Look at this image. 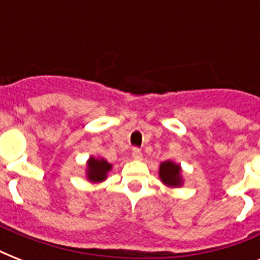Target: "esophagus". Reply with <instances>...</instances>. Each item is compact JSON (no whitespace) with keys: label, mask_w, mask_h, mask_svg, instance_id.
<instances>
[{"label":"esophagus","mask_w":260,"mask_h":260,"mask_svg":"<svg viewBox=\"0 0 260 260\" xmlns=\"http://www.w3.org/2000/svg\"><path fill=\"white\" fill-rule=\"evenodd\" d=\"M132 158H134L135 160H142V158H143L142 150H140V148H136V147H135L134 150H132Z\"/></svg>","instance_id":"1"}]
</instances>
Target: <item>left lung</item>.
<instances>
[{"mask_svg":"<svg viewBox=\"0 0 260 260\" xmlns=\"http://www.w3.org/2000/svg\"><path fill=\"white\" fill-rule=\"evenodd\" d=\"M159 177L162 179L165 185L171 186V187H178L182 185L181 177V166L177 163L166 160L160 163L159 166Z\"/></svg>","mask_w":260,"mask_h":260,"instance_id":"left-lung-1","label":"left lung"}]
</instances>
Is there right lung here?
<instances>
[{
  "instance_id": "1",
  "label": "right lung",
  "mask_w": 260,
  "mask_h": 260,
  "mask_svg": "<svg viewBox=\"0 0 260 260\" xmlns=\"http://www.w3.org/2000/svg\"><path fill=\"white\" fill-rule=\"evenodd\" d=\"M112 170V165L108 163L105 159H95L94 156H90L87 160V179L90 182H102L106 179L108 173Z\"/></svg>"
}]
</instances>
